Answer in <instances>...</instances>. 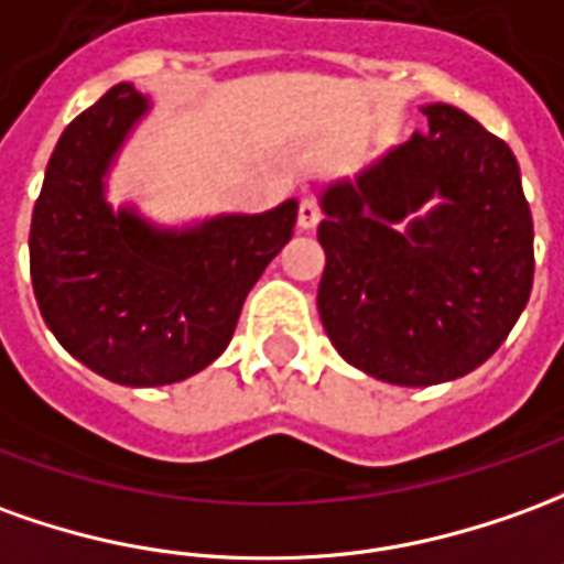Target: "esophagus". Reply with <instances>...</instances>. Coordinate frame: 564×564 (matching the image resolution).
I'll return each mask as SVG.
<instances>
[{
	"instance_id": "1",
	"label": "esophagus",
	"mask_w": 564,
	"mask_h": 564,
	"mask_svg": "<svg viewBox=\"0 0 564 564\" xmlns=\"http://www.w3.org/2000/svg\"><path fill=\"white\" fill-rule=\"evenodd\" d=\"M317 223H321V204L308 195L299 200V228H314Z\"/></svg>"
}]
</instances>
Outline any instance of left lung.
I'll list each match as a JSON object with an SVG mask.
<instances>
[{
    "instance_id": "obj_1",
    "label": "left lung",
    "mask_w": 564,
    "mask_h": 564,
    "mask_svg": "<svg viewBox=\"0 0 564 564\" xmlns=\"http://www.w3.org/2000/svg\"><path fill=\"white\" fill-rule=\"evenodd\" d=\"M424 116L427 133L323 192L317 228L326 336L350 366L403 388L486 364L534 281V226L510 145L455 106ZM431 197L444 204L419 217Z\"/></svg>"
}]
</instances>
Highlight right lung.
<instances>
[{
    "label": "right lung",
    "instance_id": "obj_1",
    "mask_svg": "<svg viewBox=\"0 0 564 564\" xmlns=\"http://www.w3.org/2000/svg\"><path fill=\"white\" fill-rule=\"evenodd\" d=\"M149 109L121 82L63 131L30 226L39 311L76 360L128 388L195 376L226 350L253 290L293 238L299 204L155 228L104 198L118 145Z\"/></svg>",
    "mask_w": 564,
    "mask_h": 564
}]
</instances>
